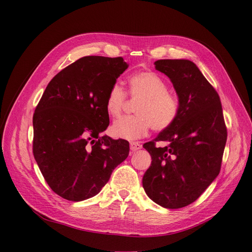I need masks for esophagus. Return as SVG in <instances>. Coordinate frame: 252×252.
<instances>
[{
  "mask_svg": "<svg viewBox=\"0 0 252 252\" xmlns=\"http://www.w3.org/2000/svg\"><path fill=\"white\" fill-rule=\"evenodd\" d=\"M142 144L139 142H130V149L132 151H138L140 149H142Z\"/></svg>",
  "mask_w": 252,
  "mask_h": 252,
  "instance_id": "obj_1",
  "label": "esophagus"
}]
</instances>
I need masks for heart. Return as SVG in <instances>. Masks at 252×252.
Returning <instances> with one entry per match:
<instances>
[{
  "label": "heart",
  "mask_w": 252,
  "mask_h": 252,
  "mask_svg": "<svg viewBox=\"0 0 252 252\" xmlns=\"http://www.w3.org/2000/svg\"><path fill=\"white\" fill-rule=\"evenodd\" d=\"M128 94L142 98L136 105V116L120 118L111 125L113 136L124 140H136L147 135L152 128L156 131L168 129L178 119L180 104L178 98L168 93L166 82L154 71L134 73L128 80ZM127 101L126 91L114 84L106 96V111L112 118L123 112Z\"/></svg>",
  "instance_id": "obj_1"
}]
</instances>
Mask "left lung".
Listing matches in <instances>:
<instances>
[{
    "instance_id": "1",
    "label": "left lung",
    "mask_w": 252,
    "mask_h": 252,
    "mask_svg": "<svg viewBox=\"0 0 252 252\" xmlns=\"http://www.w3.org/2000/svg\"><path fill=\"white\" fill-rule=\"evenodd\" d=\"M156 69L168 77L179 96L177 121L143 147L151 165L143 177L150 199L165 208L193 203L220 170L227 128L217 90L189 60H158ZM157 141L169 143L157 148Z\"/></svg>"
}]
</instances>
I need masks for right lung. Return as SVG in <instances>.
I'll return each mask as SVG.
<instances>
[{
	"instance_id": "add662e5",
	"label": "right lung",
	"mask_w": 252,
	"mask_h": 252,
	"mask_svg": "<svg viewBox=\"0 0 252 252\" xmlns=\"http://www.w3.org/2000/svg\"><path fill=\"white\" fill-rule=\"evenodd\" d=\"M122 57H84L56 74L36 105L32 152L51 190L80 202L96 195L129 155L126 140H112L105 102L127 69Z\"/></svg>"
}]
</instances>
